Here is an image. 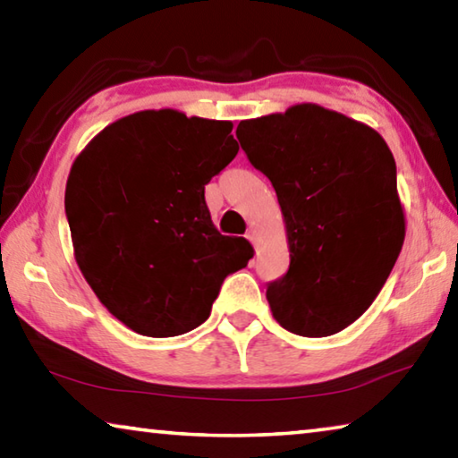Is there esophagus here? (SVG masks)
<instances>
[{
  "label": "esophagus",
  "instance_id": "esophagus-1",
  "mask_svg": "<svg viewBox=\"0 0 458 458\" xmlns=\"http://www.w3.org/2000/svg\"><path fill=\"white\" fill-rule=\"evenodd\" d=\"M246 238L250 240V242H257V230H248L246 232Z\"/></svg>",
  "mask_w": 458,
  "mask_h": 458
}]
</instances>
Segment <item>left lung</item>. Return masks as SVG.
<instances>
[{"mask_svg":"<svg viewBox=\"0 0 458 458\" xmlns=\"http://www.w3.org/2000/svg\"><path fill=\"white\" fill-rule=\"evenodd\" d=\"M236 137L276 191L286 275L267 299L284 329L327 337L374 303L406 236L396 161L366 123L315 103L240 121Z\"/></svg>","mask_w":458,"mask_h":458,"instance_id":"left-lung-1","label":"left lung"}]
</instances>
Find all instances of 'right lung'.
I'll list each match as a JSON object with an SVG mask.
<instances>
[{
    "mask_svg": "<svg viewBox=\"0 0 458 458\" xmlns=\"http://www.w3.org/2000/svg\"><path fill=\"white\" fill-rule=\"evenodd\" d=\"M232 127L149 108L111 123L74 159L64 208L76 265L135 333L196 329L224 278L252 259L246 238L220 234L204 198L238 153Z\"/></svg>",
    "mask_w": 458,
    "mask_h": 458,
    "instance_id": "obj_1",
    "label": "right lung"
}]
</instances>
